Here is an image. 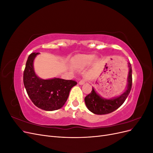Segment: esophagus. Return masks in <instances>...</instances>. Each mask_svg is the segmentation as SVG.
Here are the masks:
<instances>
[{
    "label": "esophagus",
    "mask_w": 153,
    "mask_h": 153,
    "mask_svg": "<svg viewBox=\"0 0 153 153\" xmlns=\"http://www.w3.org/2000/svg\"><path fill=\"white\" fill-rule=\"evenodd\" d=\"M85 83V80L83 79V80H81L80 82H79V84L80 85H84Z\"/></svg>",
    "instance_id": "1"
}]
</instances>
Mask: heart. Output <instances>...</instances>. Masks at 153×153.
<instances>
[{"instance_id":"heart-1","label":"heart","mask_w":153,"mask_h":153,"mask_svg":"<svg viewBox=\"0 0 153 153\" xmlns=\"http://www.w3.org/2000/svg\"><path fill=\"white\" fill-rule=\"evenodd\" d=\"M93 58L94 55L92 54H78L71 59V64L75 68L83 69L89 66L92 59L94 62H96L97 59Z\"/></svg>"}]
</instances>
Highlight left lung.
<instances>
[{
  "label": "left lung",
  "mask_w": 153,
  "mask_h": 153,
  "mask_svg": "<svg viewBox=\"0 0 153 153\" xmlns=\"http://www.w3.org/2000/svg\"><path fill=\"white\" fill-rule=\"evenodd\" d=\"M128 67L127 88L121 95L114 98L105 99L100 96L92 87L91 93L85 98L86 106L91 112L98 115L110 114L117 110L124 103L130 92L132 86V69L129 62H128Z\"/></svg>",
  "instance_id": "obj_1"
}]
</instances>
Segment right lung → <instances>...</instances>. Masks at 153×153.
I'll list each match as a JSON object with an SVG mask.
<instances>
[{"label":"right lung","mask_w":153,"mask_h":153,"mask_svg":"<svg viewBox=\"0 0 153 153\" xmlns=\"http://www.w3.org/2000/svg\"><path fill=\"white\" fill-rule=\"evenodd\" d=\"M39 53L29 55L24 72V84L27 94L37 107L46 111L56 110L65 104L70 90L77 83L59 78L44 80L38 77L33 63Z\"/></svg>","instance_id":"add662e5"}]
</instances>
